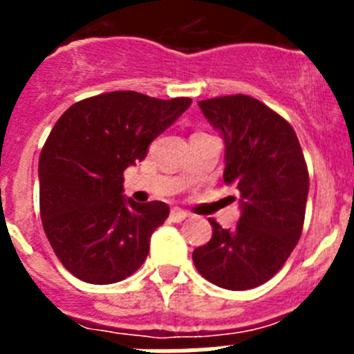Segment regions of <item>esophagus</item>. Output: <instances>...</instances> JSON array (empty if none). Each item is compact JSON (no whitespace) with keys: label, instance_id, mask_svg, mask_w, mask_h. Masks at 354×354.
Returning a JSON list of instances; mask_svg holds the SVG:
<instances>
[{"label":"esophagus","instance_id":"esophagus-1","mask_svg":"<svg viewBox=\"0 0 354 354\" xmlns=\"http://www.w3.org/2000/svg\"><path fill=\"white\" fill-rule=\"evenodd\" d=\"M187 218V212L183 211V209L179 207H174L170 211V220L174 221V223H180V221H184Z\"/></svg>","mask_w":354,"mask_h":354}]
</instances>
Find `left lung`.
<instances>
[{"mask_svg":"<svg viewBox=\"0 0 354 354\" xmlns=\"http://www.w3.org/2000/svg\"><path fill=\"white\" fill-rule=\"evenodd\" d=\"M198 106L223 136V180L241 193V218L234 230L209 220L212 237L193 252V262L214 286L253 289L278 273L301 236L308 196L301 145L289 122L250 95Z\"/></svg>","mask_w":354,"mask_h":354,"instance_id":"1","label":"left lung"}]
</instances>
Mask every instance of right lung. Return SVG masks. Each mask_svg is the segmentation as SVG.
Here are the masks:
<instances>
[{
	"label": "right lung",
	"mask_w": 354,
	"mask_h": 354,
	"mask_svg": "<svg viewBox=\"0 0 354 354\" xmlns=\"http://www.w3.org/2000/svg\"><path fill=\"white\" fill-rule=\"evenodd\" d=\"M192 104L138 92H108L72 104L39 159L40 218L56 257L83 282H120L145 262L165 202L124 196V170Z\"/></svg>",
	"instance_id": "add662e5"
}]
</instances>
